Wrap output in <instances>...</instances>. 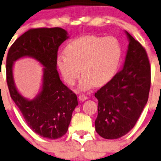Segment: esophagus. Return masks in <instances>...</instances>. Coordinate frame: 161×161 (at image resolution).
<instances>
[{
	"label": "esophagus",
	"instance_id": "esophagus-1",
	"mask_svg": "<svg viewBox=\"0 0 161 161\" xmlns=\"http://www.w3.org/2000/svg\"><path fill=\"white\" fill-rule=\"evenodd\" d=\"M87 99H88V97L84 95V94H81L80 96H79V100H81V101H84V100H87Z\"/></svg>",
	"mask_w": 161,
	"mask_h": 161
}]
</instances>
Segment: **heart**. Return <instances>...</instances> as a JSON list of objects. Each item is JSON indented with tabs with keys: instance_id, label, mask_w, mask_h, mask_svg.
Returning <instances> with one entry per match:
<instances>
[{
	"instance_id": "1",
	"label": "heart",
	"mask_w": 161,
	"mask_h": 161,
	"mask_svg": "<svg viewBox=\"0 0 161 161\" xmlns=\"http://www.w3.org/2000/svg\"><path fill=\"white\" fill-rule=\"evenodd\" d=\"M64 53L57 58L64 82L73 86L82 72L79 88L86 90L93 85H105L114 77L122 58V48L113 36L87 35L70 42Z\"/></svg>"
}]
</instances>
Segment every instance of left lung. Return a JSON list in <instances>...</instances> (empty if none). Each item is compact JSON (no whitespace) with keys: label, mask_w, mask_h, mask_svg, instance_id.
Returning a JSON list of instances; mask_svg holds the SVG:
<instances>
[{"label":"left lung","mask_w":161,"mask_h":161,"mask_svg":"<svg viewBox=\"0 0 161 161\" xmlns=\"http://www.w3.org/2000/svg\"><path fill=\"white\" fill-rule=\"evenodd\" d=\"M129 47L122 69L95 93L98 114L95 129L101 137L127 134L145 108L150 89V65L143 47L126 32Z\"/></svg>","instance_id":"left-lung-1"}]
</instances>
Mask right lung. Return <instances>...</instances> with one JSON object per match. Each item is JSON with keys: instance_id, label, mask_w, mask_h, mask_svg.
<instances>
[{"instance_id": "right-lung-1", "label": "right lung", "mask_w": 161, "mask_h": 161, "mask_svg": "<svg viewBox=\"0 0 161 161\" xmlns=\"http://www.w3.org/2000/svg\"><path fill=\"white\" fill-rule=\"evenodd\" d=\"M68 38L67 31L59 27L31 29L11 45L6 60L11 99L29 127L50 139L61 138L67 132L72 112L78 105L77 96L63 84L57 70L58 47ZM24 56L34 58L44 66L42 90L32 100L19 93L13 77L14 62Z\"/></svg>"}]
</instances>
